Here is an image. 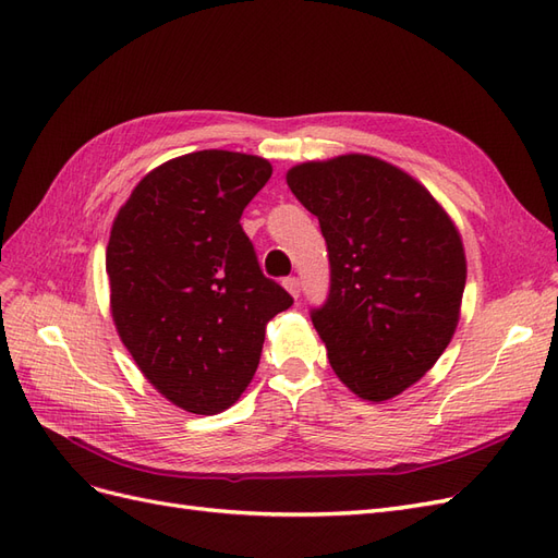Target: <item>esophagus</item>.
<instances>
[{"instance_id": "esophagus-1", "label": "esophagus", "mask_w": 558, "mask_h": 558, "mask_svg": "<svg viewBox=\"0 0 558 558\" xmlns=\"http://www.w3.org/2000/svg\"><path fill=\"white\" fill-rule=\"evenodd\" d=\"M283 289L289 291L293 298H300V279H298V277H289V279H283Z\"/></svg>"}]
</instances>
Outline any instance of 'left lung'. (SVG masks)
Listing matches in <instances>:
<instances>
[{
  "label": "left lung",
  "mask_w": 558,
  "mask_h": 558,
  "mask_svg": "<svg viewBox=\"0 0 558 558\" xmlns=\"http://www.w3.org/2000/svg\"><path fill=\"white\" fill-rule=\"evenodd\" d=\"M286 183L328 244L330 293L312 324L335 375L369 402L400 396L459 326L468 272L459 228L426 185L365 154L300 162Z\"/></svg>",
  "instance_id": "left-lung-1"
}]
</instances>
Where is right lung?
Returning <instances> with one entry per match:
<instances>
[{
	"label": "right lung",
	"mask_w": 558,
	"mask_h": 558,
	"mask_svg": "<svg viewBox=\"0 0 558 558\" xmlns=\"http://www.w3.org/2000/svg\"><path fill=\"white\" fill-rule=\"evenodd\" d=\"M269 177L265 158L195 150L150 170L113 218L116 330L142 375L185 412L218 414L238 402L269 318L293 305L263 275L240 226Z\"/></svg>",
	"instance_id": "add662e5"
}]
</instances>
